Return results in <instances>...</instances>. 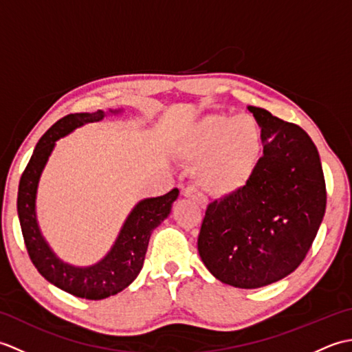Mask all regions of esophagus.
I'll list each match as a JSON object with an SVG mask.
<instances>
[{
	"label": "esophagus",
	"instance_id": "34e87169",
	"mask_svg": "<svg viewBox=\"0 0 352 352\" xmlns=\"http://www.w3.org/2000/svg\"><path fill=\"white\" fill-rule=\"evenodd\" d=\"M183 195H184L186 198H192L193 201H197V204H198L201 208H206L207 199H206V197L203 195V193H199L195 188H186V189H183Z\"/></svg>",
	"mask_w": 352,
	"mask_h": 352
}]
</instances>
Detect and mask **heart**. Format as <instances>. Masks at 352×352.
Masks as SVG:
<instances>
[{
    "instance_id": "1",
    "label": "heart",
    "mask_w": 352,
    "mask_h": 352,
    "mask_svg": "<svg viewBox=\"0 0 352 352\" xmlns=\"http://www.w3.org/2000/svg\"><path fill=\"white\" fill-rule=\"evenodd\" d=\"M263 146V131L250 113L208 115L192 126L180 142L184 160L195 164L201 189L227 197L252 178Z\"/></svg>"
}]
</instances>
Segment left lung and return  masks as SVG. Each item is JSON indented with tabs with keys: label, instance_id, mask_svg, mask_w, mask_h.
I'll return each instance as SVG.
<instances>
[{
	"label": "left lung",
	"instance_id": "left-lung-1",
	"mask_svg": "<svg viewBox=\"0 0 352 352\" xmlns=\"http://www.w3.org/2000/svg\"><path fill=\"white\" fill-rule=\"evenodd\" d=\"M263 155L248 184L208 204L199 257L214 278L239 289L278 281L302 263L327 206L319 153L296 124L250 106Z\"/></svg>",
	"mask_w": 352,
	"mask_h": 352
}]
</instances>
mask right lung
I'll return each mask as SVG.
<instances>
[{"label":"right lung","instance_id":"1","mask_svg":"<svg viewBox=\"0 0 352 352\" xmlns=\"http://www.w3.org/2000/svg\"><path fill=\"white\" fill-rule=\"evenodd\" d=\"M119 113V110H110ZM106 116L102 110L95 113H72L62 118L43 134L33 151L18 189V216L28 256L45 280L68 294L85 300H104L129 287L144 266L148 242L153 230L168 218L178 189L166 195L146 198L138 203L119 231L115 245L98 263L78 267L58 258L45 241L36 218L37 184L56 140L78 126L98 122Z\"/></svg>","mask_w":352,"mask_h":352}]
</instances>
